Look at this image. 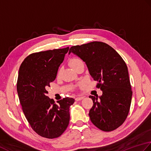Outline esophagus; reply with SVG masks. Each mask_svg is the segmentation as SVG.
I'll return each instance as SVG.
<instances>
[{"instance_id": "34e87169", "label": "esophagus", "mask_w": 151, "mask_h": 151, "mask_svg": "<svg viewBox=\"0 0 151 151\" xmlns=\"http://www.w3.org/2000/svg\"><path fill=\"white\" fill-rule=\"evenodd\" d=\"M84 98V96H77L76 98V101H79V100H81Z\"/></svg>"}]
</instances>
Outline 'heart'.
Wrapping results in <instances>:
<instances>
[{"label": "heart", "instance_id": "b5f03b06", "mask_svg": "<svg viewBox=\"0 0 151 151\" xmlns=\"http://www.w3.org/2000/svg\"><path fill=\"white\" fill-rule=\"evenodd\" d=\"M82 62V60L79 57H72L71 59L70 60V64L73 68V69L75 68V67L78 65V64Z\"/></svg>", "mask_w": 151, "mask_h": 151}]
</instances>
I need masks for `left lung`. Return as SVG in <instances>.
<instances>
[{
	"mask_svg": "<svg viewBox=\"0 0 151 151\" xmlns=\"http://www.w3.org/2000/svg\"><path fill=\"white\" fill-rule=\"evenodd\" d=\"M85 62L97 88L102 91L98 97L90 96L93 106L88 115L101 130H115L125 121L131 105L132 91L127 64L121 55L108 44L92 42L70 47Z\"/></svg>",
	"mask_w": 151,
	"mask_h": 151,
	"instance_id": "1",
	"label": "left lung"
}]
</instances>
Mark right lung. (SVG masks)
<instances>
[{
  "instance_id": "obj_1",
  "label": "right lung",
  "mask_w": 151,
  "mask_h": 151,
  "mask_svg": "<svg viewBox=\"0 0 151 151\" xmlns=\"http://www.w3.org/2000/svg\"><path fill=\"white\" fill-rule=\"evenodd\" d=\"M69 47L34 53L21 63L17 91L23 111L32 130L49 139L59 137L70 122V106L75 100L64 98L55 103L46 88L56 78Z\"/></svg>"
}]
</instances>
